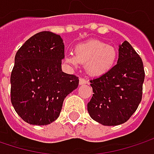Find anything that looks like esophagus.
Segmentation results:
<instances>
[{"mask_svg":"<svg viewBox=\"0 0 154 154\" xmlns=\"http://www.w3.org/2000/svg\"><path fill=\"white\" fill-rule=\"evenodd\" d=\"M85 84H88V81L86 79H85V78L80 77L79 78V85H85Z\"/></svg>","mask_w":154,"mask_h":154,"instance_id":"34e87169","label":"esophagus"}]
</instances>
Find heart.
Returning <instances> with one entry per match:
<instances>
[{"label": "heart", "mask_w": 154, "mask_h": 154, "mask_svg": "<svg viewBox=\"0 0 154 154\" xmlns=\"http://www.w3.org/2000/svg\"><path fill=\"white\" fill-rule=\"evenodd\" d=\"M117 58V50L109 44L97 40H91L76 46L74 54H67L64 61L71 65L85 63L86 72L98 77L112 68Z\"/></svg>", "instance_id": "heart-1"}]
</instances>
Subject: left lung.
<instances>
[{"mask_svg":"<svg viewBox=\"0 0 154 154\" xmlns=\"http://www.w3.org/2000/svg\"><path fill=\"white\" fill-rule=\"evenodd\" d=\"M144 79L142 60L131 44L125 41L119 45L117 64L90 81L93 94L87 109L91 118L104 125L126 122L142 99Z\"/></svg>","mask_w":154,"mask_h":154,"instance_id":"obj_1","label":"left lung"}]
</instances>
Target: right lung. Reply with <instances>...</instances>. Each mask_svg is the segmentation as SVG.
<instances>
[{
  "label": "right lung",
  "instance_id": "1",
  "mask_svg": "<svg viewBox=\"0 0 154 154\" xmlns=\"http://www.w3.org/2000/svg\"><path fill=\"white\" fill-rule=\"evenodd\" d=\"M63 58V39L50 31L34 35L16 52L10 97L25 122L45 125L55 121L66 96L77 88L78 77L62 71Z\"/></svg>",
  "mask_w": 154,
  "mask_h": 154
}]
</instances>
